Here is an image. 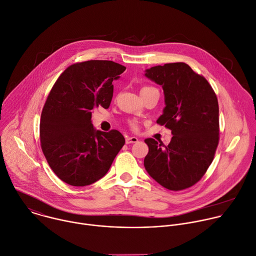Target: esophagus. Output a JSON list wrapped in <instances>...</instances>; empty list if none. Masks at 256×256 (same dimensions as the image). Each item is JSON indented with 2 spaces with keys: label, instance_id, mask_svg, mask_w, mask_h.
<instances>
[{
  "label": "esophagus",
  "instance_id": "1",
  "mask_svg": "<svg viewBox=\"0 0 256 256\" xmlns=\"http://www.w3.org/2000/svg\"><path fill=\"white\" fill-rule=\"evenodd\" d=\"M138 141V138L135 136H127L126 137V144H130V143H136Z\"/></svg>",
  "mask_w": 256,
  "mask_h": 256
}]
</instances>
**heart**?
Here are the masks:
<instances>
[{"label":"heart","mask_w":256,"mask_h":256,"mask_svg":"<svg viewBox=\"0 0 256 256\" xmlns=\"http://www.w3.org/2000/svg\"><path fill=\"white\" fill-rule=\"evenodd\" d=\"M148 88H152V86H143V88H141V90H148ZM130 125H131V127H132V128H134V129H136V128H137V125H136V123H135V122H131V123H130Z\"/></svg>","instance_id":"b5f03b06"}]
</instances>
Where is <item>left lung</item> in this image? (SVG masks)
Instances as JSON below:
<instances>
[{
	"label": "left lung",
	"instance_id": "1",
	"mask_svg": "<svg viewBox=\"0 0 256 256\" xmlns=\"http://www.w3.org/2000/svg\"><path fill=\"white\" fill-rule=\"evenodd\" d=\"M145 76L160 84L166 108L158 124L172 130L168 146L145 139L144 166L164 188L182 190L196 184L212 164L219 143V105L211 84L186 64L156 66Z\"/></svg>",
	"mask_w": 256,
	"mask_h": 256
}]
</instances>
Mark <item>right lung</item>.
<instances>
[{"label":"right lung","instance_id":"add662e5","mask_svg":"<svg viewBox=\"0 0 256 256\" xmlns=\"http://www.w3.org/2000/svg\"><path fill=\"white\" fill-rule=\"evenodd\" d=\"M125 66L111 60L70 66L51 88L40 119V145L54 172L64 182L84 186L103 178L125 144L118 130L102 132L92 110L110 107L114 86Z\"/></svg>","mask_w":256,"mask_h":256}]
</instances>
